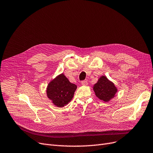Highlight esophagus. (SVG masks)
<instances>
[{"label": "esophagus", "mask_w": 153, "mask_h": 153, "mask_svg": "<svg viewBox=\"0 0 153 153\" xmlns=\"http://www.w3.org/2000/svg\"><path fill=\"white\" fill-rule=\"evenodd\" d=\"M81 84H82V85H87L88 84V82H87V80H83V81H82Z\"/></svg>", "instance_id": "esophagus-1"}]
</instances>
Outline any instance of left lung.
<instances>
[{"mask_svg": "<svg viewBox=\"0 0 153 153\" xmlns=\"http://www.w3.org/2000/svg\"><path fill=\"white\" fill-rule=\"evenodd\" d=\"M93 90L96 96L105 102H108L114 98L117 93V89L114 84L110 81L106 76H101L98 81L93 86Z\"/></svg>", "mask_w": 153, "mask_h": 153, "instance_id": "obj_1", "label": "left lung"}]
</instances>
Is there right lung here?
Instances as JSON below:
<instances>
[{"label":"right lung","mask_w":153,"mask_h":153,"mask_svg":"<svg viewBox=\"0 0 153 153\" xmlns=\"http://www.w3.org/2000/svg\"><path fill=\"white\" fill-rule=\"evenodd\" d=\"M76 88V85L69 82L62 73L49 83L47 94L54 105L63 107L73 99Z\"/></svg>","instance_id":"add662e5"}]
</instances>
